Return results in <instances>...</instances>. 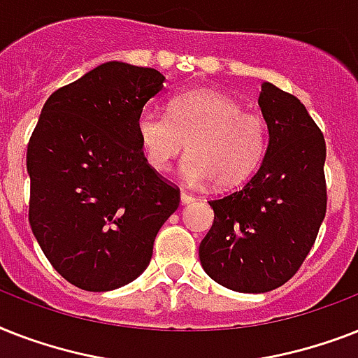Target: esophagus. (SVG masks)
I'll return each mask as SVG.
<instances>
[{
    "instance_id": "34e87169",
    "label": "esophagus",
    "mask_w": 358,
    "mask_h": 358,
    "mask_svg": "<svg viewBox=\"0 0 358 358\" xmlns=\"http://www.w3.org/2000/svg\"><path fill=\"white\" fill-rule=\"evenodd\" d=\"M194 201V197L187 192H181V203L182 205H190Z\"/></svg>"
}]
</instances>
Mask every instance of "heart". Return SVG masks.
I'll list each match as a JSON object with an SVG mask.
<instances>
[{"label": "heart", "instance_id": "obj_1", "mask_svg": "<svg viewBox=\"0 0 358 358\" xmlns=\"http://www.w3.org/2000/svg\"><path fill=\"white\" fill-rule=\"evenodd\" d=\"M136 134L153 170H168L187 144L188 157L181 168L185 181H213L218 188L244 182L257 170L268 145L264 120L214 90L173 96L168 101V118L142 113Z\"/></svg>", "mask_w": 358, "mask_h": 358}]
</instances>
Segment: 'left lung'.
<instances>
[{
    "label": "left lung",
    "instance_id": "1",
    "mask_svg": "<svg viewBox=\"0 0 358 358\" xmlns=\"http://www.w3.org/2000/svg\"><path fill=\"white\" fill-rule=\"evenodd\" d=\"M268 125L260 168L244 187L208 201L214 222L199 244L203 270L244 294L275 290L299 270L325 218V140L296 96L262 83Z\"/></svg>",
    "mask_w": 358,
    "mask_h": 358
}]
</instances>
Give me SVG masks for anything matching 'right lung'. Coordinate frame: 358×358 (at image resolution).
Here are the masks:
<instances>
[{
    "instance_id": "obj_1",
    "label": "right lung",
    "mask_w": 358,
    "mask_h": 358,
    "mask_svg": "<svg viewBox=\"0 0 358 358\" xmlns=\"http://www.w3.org/2000/svg\"><path fill=\"white\" fill-rule=\"evenodd\" d=\"M161 71L110 61L51 94L27 145L29 224L66 281L107 292L150 264L179 207V188L148 161L136 134Z\"/></svg>"
}]
</instances>
